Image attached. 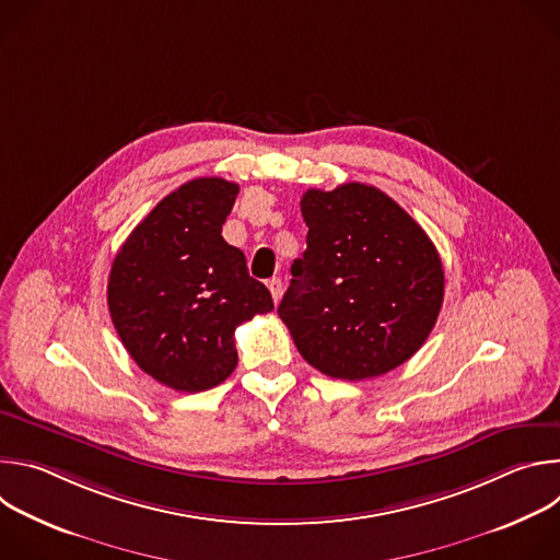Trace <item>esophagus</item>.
Instances as JSON below:
<instances>
[{
    "label": "esophagus",
    "instance_id": "34e87169",
    "mask_svg": "<svg viewBox=\"0 0 560 560\" xmlns=\"http://www.w3.org/2000/svg\"><path fill=\"white\" fill-rule=\"evenodd\" d=\"M268 288H270V294H272L275 303H279V299H281V294H283V283H281V279H279V277H272V279L268 281Z\"/></svg>",
    "mask_w": 560,
    "mask_h": 560
}]
</instances>
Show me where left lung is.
<instances>
[{"mask_svg":"<svg viewBox=\"0 0 560 560\" xmlns=\"http://www.w3.org/2000/svg\"><path fill=\"white\" fill-rule=\"evenodd\" d=\"M305 253L279 316L301 357L332 378L363 381L406 363L443 305V264L425 230L365 184L307 190Z\"/></svg>","mask_w":560,"mask_h":560,"instance_id":"1","label":"left lung"}]
</instances>
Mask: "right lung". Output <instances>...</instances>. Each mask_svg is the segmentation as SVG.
<instances>
[{
    "label": "right lung",
    "instance_id": "add662e5",
    "mask_svg": "<svg viewBox=\"0 0 560 560\" xmlns=\"http://www.w3.org/2000/svg\"><path fill=\"white\" fill-rule=\"evenodd\" d=\"M238 186L201 177L159 201L119 248L108 277L113 326L154 381L203 392L236 368L234 330L275 307L221 225Z\"/></svg>",
    "mask_w": 560,
    "mask_h": 560
}]
</instances>
